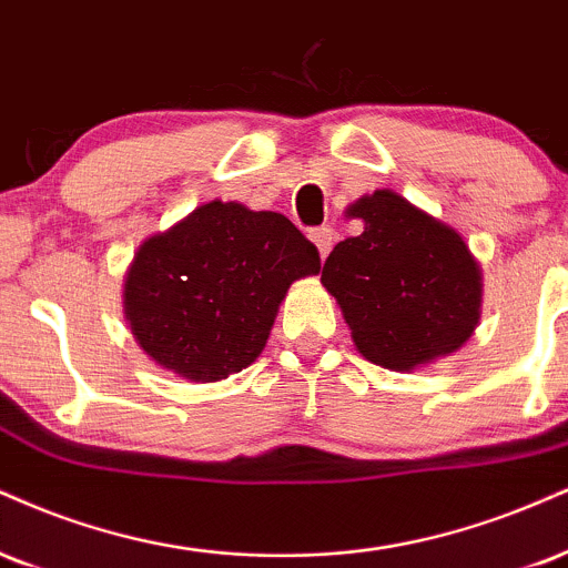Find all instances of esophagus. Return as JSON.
I'll return each mask as SVG.
<instances>
[{"mask_svg": "<svg viewBox=\"0 0 568 568\" xmlns=\"http://www.w3.org/2000/svg\"><path fill=\"white\" fill-rule=\"evenodd\" d=\"M310 237H312V243L317 245L320 258H325L327 254H331L333 243H336V232H333L331 227H317V230H312Z\"/></svg>", "mask_w": 568, "mask_h": 568, "instance_id": "34e87169", "label": "esophagus"}]
</instances>
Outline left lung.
I'll use <instances>...</instances> for the list:
<instances>
[{
    "label": "left lung",
    "mask_w": 568,
    "mask_h": 568,
    "mask_svg": "<svg viewBox=\"0 0 568 568\" xmlns=\"http://www.w3.org/2000/svg\"><path fill=\"white\" fill-rule=\"evenodd\" d=\"M346 216L365 230L331 251L320 280L362 357L405 373L460 349L481 314V270L466 241L394 190L362 195Z\"/></svg>",
    "instance_id": "1"
}]
</instances>
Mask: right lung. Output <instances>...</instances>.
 I'll list each match as a JSON object with an SVG mask.
<instances>
[{
  "label": "right lung",
  "instance_id": "obj_1",
  "mask_svg": "<svg viewBox=\"0 0 568 568\" xmlns=\"http://www.w3.org/2000/svg\"><path fill=\"white\" fill-rule=\"evenodd\" d=\"M317 272V248L291 219L211 201L140 245L124 314L155 365L214 384L262 354L293 280Z\"/></svg>",
  "mask_w": 568,
  "mask_h": 568
}]
</instances>
